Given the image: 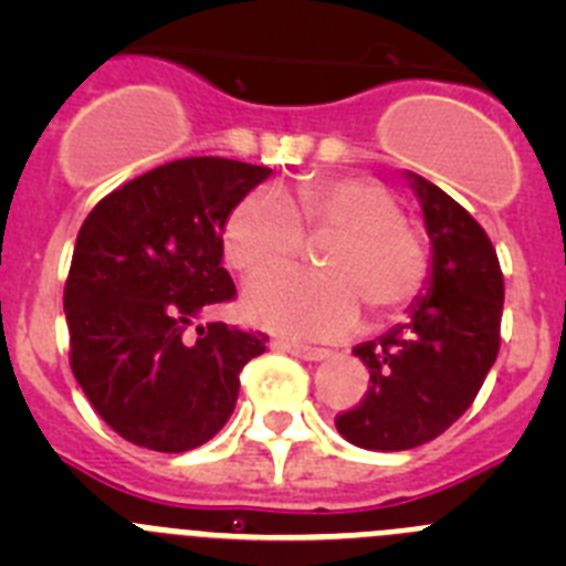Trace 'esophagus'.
<instances>
[{
    "label": "esophagus",
    "mask_w": 566,
    "mask_h": 566,
    "mask_svg": "<svg viewBox=\"0 0 566 566\" xmlns=\"http://www.w3.org/2000/svg\"><path fill=\"white\" fill-rule=\"evenodd\" d=\"M274 348H280V352L294 354V357H300V359H312V363H317V359H326L328 357L326 348H312V345L289 343V339H277V343H274Z\"/></svg>",
    "instance_id": "34e87169"
}]
</instances>
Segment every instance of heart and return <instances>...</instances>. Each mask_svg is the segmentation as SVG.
Here are the masks:
<instances>
[{
    "mask_svg": "<svg viewBox=\"0 0 566 566\" xmlns=\"http://www.w3.org/2000/svg\"><path fill=\"white\" fill-rule=\"evenodd\" d=\"M308 238H332L319 249L323 274L272 272L243 294V314L272 332L303 339H337L363 317L394 319L411 308L431 277L422 232L402 214L388 187L363 175H314L292 198L274 189L247 195L223 223L232 269L254 277L286 266Z\"/></svg>",
    "mask_w": 566,
    "mask_h": 566,
    "instance_id": "obj_1",
    "label": "heart"
}]
</instances>
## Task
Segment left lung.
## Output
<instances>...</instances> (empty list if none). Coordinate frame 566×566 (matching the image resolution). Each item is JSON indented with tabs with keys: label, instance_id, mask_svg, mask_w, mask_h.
<instances>
[{
	"label": "left lung",
	"instance_id": "8db88e82",
	"mask_svg": "<svg viewBox=\"0 0 566 566\" xmlns=\"http://www.w3.org/2000/svg\"><path fill=\"white\" fill-rule=\"evenodd\" d=\"M433 243L428 294L411 323L354 348L371 385L334 424L368 451H408L468 411L502 345L504 277L488 232L437 184L413 175Z\"/></svg>",
	"mask_w": 566,
	"mask_h": 566
}]
</instances>
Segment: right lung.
<instances>
[{
	"instance_id": "1",
	"label": "right lung",
	"mask_w": 566,
	"mask_h": 566,
	"mask_svg": "<svg viewBox=\"0 0 566 566\" xmlns=\"http://www.w3.org/2000/svg\"><path fill=\"white\" fill-rule=\"evenodd\" d=\"M272 169L218 155L138 175L93 207L64 283L70 368L98 417L138 448L184 453L221 431L260 332L207 323L234 300L223 223Z\"/></svg>"
}]
</instances>
